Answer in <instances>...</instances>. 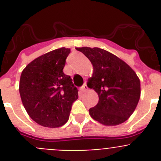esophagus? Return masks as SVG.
<instances>
[{
	"mask_svg": "<svg viewBox=\"0 0 161 161\" xmlns=\"http://www.w3.org/2000/svg\"><path fill=\"white\" fill-rule=\"evenodd\" d=\"M87 89H88V87H87L86 84H84L83 86L80 87V92L82 93V92H84L85 90H87Z\"/></svg>",
	"mask_w": 161,
	"mask_h": 161,
	"instance_id": "obj_1",
	"label": "esophagus"
}]
</instances>
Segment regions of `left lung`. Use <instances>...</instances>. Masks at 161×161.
Masks as SVG:
<instances>
[{
	"label": "left lung",
	"mask_w": 161,
	"mask_h": 161,
	"mask_svg": "<svg viewBox=\"0 0 161 161\" xmlns=\"http://www.w3.org/2000/svg\"><path fill=\"white\" fill-rule=\"evenodd\" d=\"M90 60L93 68L87 85L99 97L89 109L92 119L106 126L124 123L135 111L141 97V82L128 64L100 48H76Z\"/></svg>",
	"instance_id": "1"
}]
</instances>
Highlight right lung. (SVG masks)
Returning <instances> with one entry per match:
<instances>
[{
    "mask_svg": "<svg viewBox=\"0 0 161 161\" xmlns=\"http://www.w3.org/2000/svg\"><path fill=\"white\" fill-rule=\"evenodd\" d=\"M70 48L50 51L31 61L20 75L19 92L22 104L32 120L48 128L68 121L77 88L63 72Z\"/></svg>",
    "mask_w": 161,
    "mask_h": 161,
    "instance_id": "1",
    "label": "right lung"
}]
</instances>
